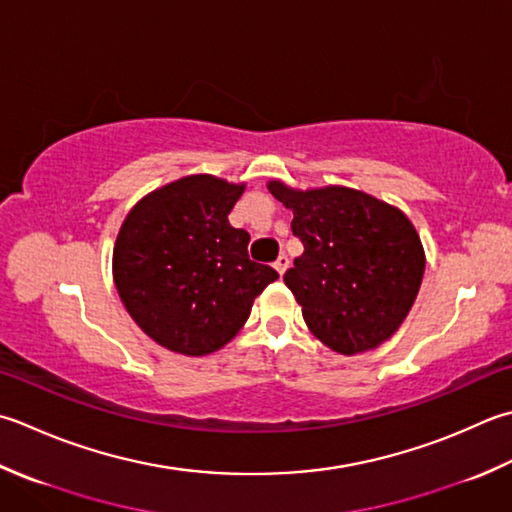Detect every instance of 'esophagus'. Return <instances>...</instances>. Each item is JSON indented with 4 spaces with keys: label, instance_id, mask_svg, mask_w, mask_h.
I'll list each match as a JSON object with an SVG mask.
<instances>
[{
    "label": "esophagus",
    "instance_id": "1",
    "mask_svg": "<svg viewBox=\"0 0 512 512\" xmlns=\"http://www.w3.org/2000/svg\"><path fill=\"white\" fill-rule=\"evenodd\" d=\"M288 264H290V262H288V257H286V255H279V257L275 259V264H273V268L277 270V273H279V275H284V273H286V268H288Z\"/></svg>",
    "mask_w": 512,
    "mask_h": 512
}]
</instances>
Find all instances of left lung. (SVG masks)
Segmentation results:
<instances>
[{"mask_svg": "<svg viewBox=\"0 0 512 512\" xmlns=\"http://www.w3.org/2000/svg\"><path fill=\"white\" fill-rule=\"evenodd\" d=\"M270 195L293 210L304 253L284 282L319 342L339 355L373 350L404 324L422 286L426 255L404 210L346 186L290 188Z\"/></svg>", "mask_w": 512, "mask_h": 512, "instance_id": "1", "label": "left lung"}]
</instances>
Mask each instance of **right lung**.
Returning a JSON list of instances; mask_svg holds the SVG:
<instances>
[{
  "label": "right lung",
  "instance_id": "add662e5",
  "mask_svg": "<svg viewBox=\"0 0 512 512\" xmlns=\"http://www.w3.org/2000/svg\"><path fill=\"white\" fill-rule=\"evenodd\" d=\"M246 184L175 179L139 199L119 228L113 282L128 315L173 353L204 357L233 339L279 277L250 262V235L228 224Z\"/></svg>",
  "mask_w": 512,
  "mask_h": 512
}]
</instances>
